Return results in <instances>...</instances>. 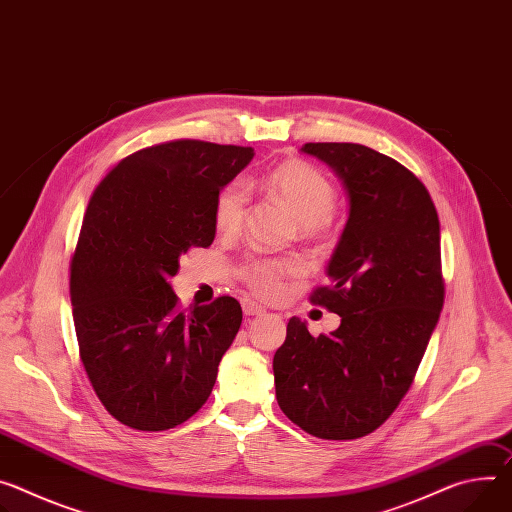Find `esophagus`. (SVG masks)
<instances>
[{
	"label": "esophagus",
	"mask_w": 512,
	"mask_h": 512,
	"mask_svg": "<svg viewBox=\"0 0 512 512\" xmlns=\"http://www.w3.org/2000/svg\"><path fill=\"white\" fill-rule=\"evenodd\" d=\"M243 312L247 316H261V314H265V308L253 300H243Z\"/></svg>",
	"instance_id": "1"
}]
</instances>
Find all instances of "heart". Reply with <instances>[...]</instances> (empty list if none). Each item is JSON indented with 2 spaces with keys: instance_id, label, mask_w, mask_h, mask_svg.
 <instances>
[{
  "instance_id": "1",
  "label": "heart",
  "mask_w": 512,
  "mask_h": 512,
  "mask_svg": "<svg viewBox=\"0 0 512 512\" xmlns=\"http://www.w3.org/2000/svg\"><path fill=\"white\" fill-rule=\"evenodd\" d=\"M265 185L271 194L280 198L292 214L302 222L304 235H318L337 204V190L333 181L318 167L292 159L271 169L265 177ZM249 192L241 179H232L218 190L212 206L214 226L222 235H235L241 230L247 214ZM302 261L294 255L267 257L249 255L239 275L249 290L261 298H275L284 290V284L302 273Z\"/></svg>"
}]
</instances>
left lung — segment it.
<instances>
[{
	"label": "left lung",
	"mask_w": 512,
	"mask_h": 512,
	"mask_svg": "<svg viewBox=\"0 0 512 512\" xmlns=\"http://www.w3.org/2000/svg\"><path fill=\"white\" fill-rule=\"evenodd\" d=\"M349 194V220L310 302L341 316L312 337L292 316L273 355L277 404L302 431L331 441L382 427L414 382L445 300L435 204L388 155L357 143H306Z\"/></svg>",
	"instance_id": "obj_1"
}]
</instances>
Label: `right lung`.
I'll use <instances>...</instances> for the list:
<instances>
[{
  "label": "right lung",
  "mask_w": 512,
  "mask_h": 512,
  "mask_svg": "<svg viewBox=\"0 0 512 512\" xmlns=\"http://www.w3.org/2000/svg\"><path fill=\"white\" fill-rule=\"evenodd\" d=\"M251 147L179 138L124 157L83 214L69 265L79 357L106 410L136 431H167L208 400L243 310L230 296L181 308L179 257L210 247L212 206Z\"/></svg>",
  "instance_id": "right-lung-1"
}]
</instances>
